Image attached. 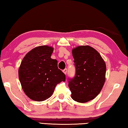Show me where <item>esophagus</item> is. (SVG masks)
<instances>
[{
  "mask_svg": "<svg viewBox=\"0 0 128 128\" xmlns=\"http://www.w3.org/2000/svg\"><path fill=\"white\" fill-rule=\"evenodd\" d=\"M63 72H64V74H66V73H67V68H65V69H64V70H63Z\"/></svg>",
  "mask_w": 128,
  "mask_h": 128,
  "instance_id": "34e87169",
  "label": "esophagus"
}]
</instances>
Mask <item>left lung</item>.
Instances as JSON below:
<instances>
[{"label": "left lung", "instance_id": "1", "mask_svg": "<svg viewBox=\"0 0 128 128\" xmlns=\"http://www.w3.org/2000/svg\"><path fill=\"white\" fill-rule=\"evenodd\" d=\"M76 75L70 80L68 87L75 101L84 103L93 100L102 89L105 81L106 64L101 55L91 46L72 48Z\"/></svg>", "mask_w": 128, "mask_h": 128}]
</instances>
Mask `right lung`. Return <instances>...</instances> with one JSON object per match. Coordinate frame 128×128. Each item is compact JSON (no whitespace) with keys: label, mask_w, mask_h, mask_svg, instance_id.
<instances>
[{"label":"right lung","mask_w":128,"mask_h":128,"mask_svg":"<svg viewBox=\"0 0 128 128\" xmlns=\"http://www.w3.org/2000/svg\"><path fill=\"white\" fill-rule=\"evenodd\" d=\"M53 50L49 46L36 47L27 53L19 68L22 89L34 101L48 99L56 84L65 81V75L58 68V61L51 58Z\"/></svg>","instance_id":"add662e5"}]
</instances>
